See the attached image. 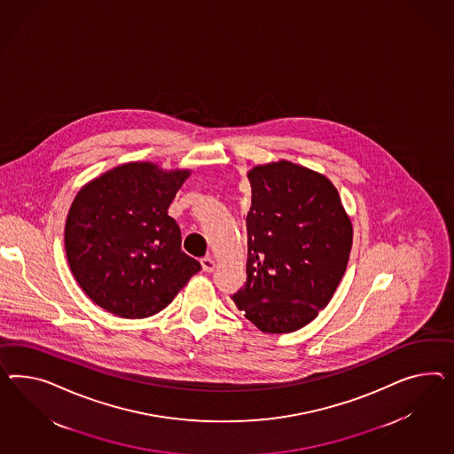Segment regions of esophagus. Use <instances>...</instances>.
I'll list each match as a JSON object with an SVG mask.
<instances>
[{"label": "esophagus", "instance_id": "esophagus-1", "mask_svg": "<svg viewBox=\"0 0 454 454\" xmlns=\"http://www.w3.org/2000/svg\"><path fill=\"white\" fill-rule=\"evenodd\" d=\"M200 262H201V268H203L205 272H213L215 268H216V262L211 258H203Z\"/></svg>", "mask_w": 454, "mask_h": 454}]
</instances>
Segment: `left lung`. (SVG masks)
Here are the masks:
<instances>
[{"label":"left lung","mask_w":454,"mask_h":454,"mask_svg":"<svg viewBox=\"0 0 454 454\" xmlns=\"http://www.w3.org/2000/svg\"><path fill=\"white\" fill-rule=\"evenodd\" d=\"M245 286L231 295L259 331L302 329L329 304L352 247V223L324 175L291 161L247 173Z\"/></svg>","instance_id":"obj_1"}]
</instances>
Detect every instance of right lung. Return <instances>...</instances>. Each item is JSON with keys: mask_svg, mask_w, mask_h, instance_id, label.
Returning a JSON list of instances; mask_svg holds the SVG:
<instances>
[{"mask_svg": "<svg viewBox=\"0 0 454 454\" xmlns=\"http://www.w3.org/2000/svg\"><path fill=\"white\" fill-rule=\"evenodd\" d=\"M190 172L127 163L86 184L66 221L75 281L98 306L123 319L163 310L201 270L182 251L168 207Z\"/></svg>", "mask_w": 454, "mask_h": 454, "instance_id": "1", "label": "right lung"}]
</instances>
